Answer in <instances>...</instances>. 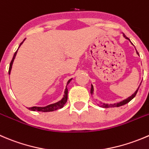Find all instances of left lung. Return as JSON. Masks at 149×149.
<instances>
[{
	"label": "left lung",
	"mask_w": 149,
	"mask_h": 149,
	"mask_svg": "<svg viewBox=\"0 0 149 149\" xmlns=\"http://www.w3.org/2000/svg\"><path fill=\"white\" fill-rule=\"evenodd\" d=\"M123 36H124V37H125V38H126V39L129 40V41H130V40L129 38H128L127 37V36H125V34H124V33H123ZM137 52V54H138V55H139V54H138V52ZM141 84L139 85V86H138V89H137V90L135 91V92H134V94H132V95H131V96H130L129 97H127V99L123 100L121 101V102H116V103H113V104L104 103V102H100V105H99V106H100V107H102V108H114V107H119V106H122V105H125V104L128 103V102H129L130 101H131L132 99H133L134 97H135V95H136V94H137V92H138V89H139L140 86H141ZM90 92H91V95H93V94H94V87H93V86H92V84H91Z\"/></svg>",
	"instance_id": "left-lung-1"
}]
</instances>
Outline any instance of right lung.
<instances>
[{"instance_id":"add662e5","label":"right lung","mask_w":149,"mask_h":149,"mask_svg":"<svg viewBox=\"0 0 149 149\" xmlns=\"http://www.w3.org/2000/svg\"><path fill=\"white\" fill-rule=\"evenodd\" d=\"M24 40H25V38H24V39L23 40L21 44H19V47H18V49H19V48L20 47V46H21L22 44H23V42L24 41ZM18 49H17V51H16V52L14 53V56H13L12 60H11V63H10L9 70H8V75H10V73H11V68H12L13 63H14V59H15L16 55H17V51H18ZM71 80H72V79H69L68 81L67 85H66L65 89V92H64V95H63V98H62L60 100H59L58 102H54V103H52V104H50V105H47V106H44V107H38V106L30 107V108H28V109L30 110V111H33L49 112V111H56V110L60 109V108H63V107L64 106L65 104V102H67V100H68V88H67V86L69 84V83H70V81H71Z\"/></svg>"}]
</instances>
